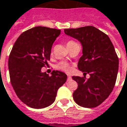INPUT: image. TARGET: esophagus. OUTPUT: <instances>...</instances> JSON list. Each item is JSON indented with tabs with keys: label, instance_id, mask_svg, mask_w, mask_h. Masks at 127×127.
<instances>
[{
	"label": "esophagus",
	"instance_id": "34e87169",
	"mask_svg": "<svg viewBox=\"0 0 127 127\" xmlns=\"http://www.w3.org/2000/svg\"><path fill=\"white\" fill-rule=\"evenodd\" d=\"M67 77H68V79H67V80H68V81H69L71 79V76H70V75H67Z\"/></svg>",
	"mask_w": 127,
	"mask_h": 127
}]
</instances>
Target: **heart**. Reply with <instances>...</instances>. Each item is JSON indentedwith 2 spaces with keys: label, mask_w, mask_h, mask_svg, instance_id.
I'll return each instance as SVG.
<instances>
[{
  "label": "heart",
  "mask_w": 127,
  "mask_h": 127,
  "mask_svg": "<svg viewBox=\"0 0 127 127\" xmlns=\"http://www.w3.org/2000/svg\"><path fill=\"white\" fill-rule=\"evenodd\" d=\"M76 42L73 40H68V41L66 42V45L67 47H68L70 46H71L73 44H75ZM57 68L59 70H64V71H69L70 70V67L68 65V64H67L65 62H62L60 63H59L57 65Z\"/></svg>",
  "instance_id": "b5f03b06"
}]
</instances>
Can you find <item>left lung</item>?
<instances>
[{
    "instance_id": "1",
    "label": "left lung",
    "mask_w": 127,
    "mask_h": 127,
    "mask_svg": "<svg viewBox=\"0 0 127 127\" xmlns=\"http://www.w3.org/2000/svg\"><path fill=\"white\" fill-rule=\"evenodd\" d=\"M82 45L77 68L90 77L73 76L78 84L73 94L75 102L84 108H95L112 92L117 79L119 59L109 37L94 26L64 29Z\"/></svg>"
}]
</instances>
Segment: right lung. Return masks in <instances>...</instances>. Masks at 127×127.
<instances>
[{
	"mask_svg": "<svg viewBox=\"0 0 127 127\" xmlns=\"http://www.w3.org/2000/svg\"><path fill=\"white\" fill-rule=\"evenodd\" d=\"M61 30L36 26L22 33L14 42L8 59L11 85L18 98L33 108L53 103L57 90L67 80L64 73H42L48 65L53 42Z\"/></svg>",
	"mask_w": 127,
	"mask_h": 127,
	"instance_id": "right-lung-1",
	"label": "right lung"
}]
</instances>
